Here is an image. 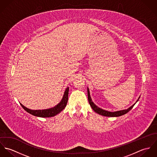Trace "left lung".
<instances>
[{
  "label": "left lung",
  "mask_w": 157,
  "mask_h": 157,
  "mask_svg": "<svg viewBox=\"0 0 157 157\" xmlns=\"http://www.w3.org/2000/svg\"><path fill=\"white\" fill-rule=\"evenodd\" d=\"M88 101H89V103H90V106H91L92 109L96 113H98L100 115H103V116H106V117H119V116L124 115L126 113L129 112V111H131L132 109V108L134 107V106L135 105V103L134 105H133L132 106L129 108L128 109L119 111H116V112H109V111H105V110H103V109L98 108V106H97L92 101V100H91V98H90V90H89L88 88ZM139 98H140V97H139ZM138 99L136 101V102L138 101Z\"/></svg>",
  "instance_id": "obj_1"
}]
</instances>
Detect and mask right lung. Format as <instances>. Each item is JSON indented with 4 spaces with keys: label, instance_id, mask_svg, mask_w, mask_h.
Masks as SVG:
<instances>
[{
    "label": "right lung",
    "instance_id": "right-lung-1",
    "mask_svg": "<svg viewBox=\"0 0 157 157\" xmlns=\"http://www.w3.org/2000/svg\"><path fill=\"white\" fill-rule=\"evenodd\" d=\"M68 92H69V88L67 87V90L65 91V94L63 95V98L61 101L55 107L48 109H44V110H31L26 107H25L21 103L23 108L28 113L39 117H54L58 114L59 113L61 112L67 106V104L68 100Z\"/></svg>",
    "mask_w": 157,
    "mask_h": 157
}]
</instances>
